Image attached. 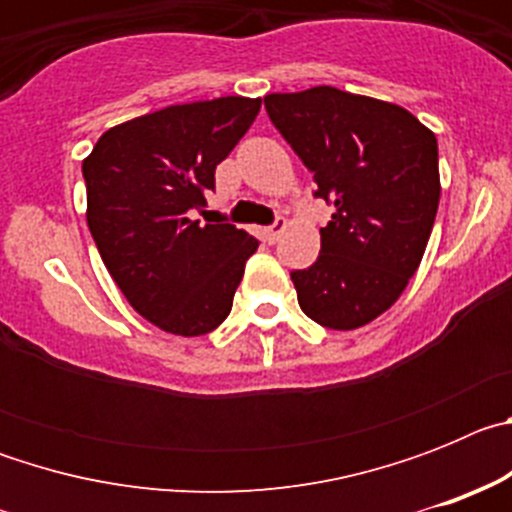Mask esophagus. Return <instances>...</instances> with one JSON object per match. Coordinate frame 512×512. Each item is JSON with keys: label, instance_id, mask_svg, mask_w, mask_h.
Returning <instances> with one entry per match:
<instances>
[{"label": "esophagus", "instance_id": "34e87169", "mask_svg": "<svg viewBox=\"0 0 512 512\" xmlns=\"http://www.w3.org/2000/svg\"><path fill=\"white\" fill-rule=\"evenodd\" d=\"M284 230H287V220H284V217H279L277 223H274V225H269V228L264 230L266 241H269V243H277L279 238H282V233H284Z\"/></svg>", "mask_w": 512, "mask_h": 512}]
</instances>
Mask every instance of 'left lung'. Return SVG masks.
I'll return each instance as SVG.
<instances>
[{"mask_svg": "<svg viewBox=\"0 0 512 512\" xmlns=\"http://www.w3.org/2000/svg\"><path fill=\"white\" fill-rule=\"evenodd\" d=\"M266 112L336 207L320 228V256L292 271L302 312L330 330H354L390 310L418 271L441 176L438 143L400 104L312 87L266 94Z\"/></svg>", "mask_w": 512, "mask_h": 512, "instance_id": "1", "label": "left lung"}]
</instances>
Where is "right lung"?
<instances>
[{"label":"right lung","instance_id":"right-lung-1","mask_svg":"<svg viewBox=\"0 0 512 512\" xmlns=\"http://www.w3.org/2000/svg\"><path fill=\"white\" fill-rule=\"evenodd\" d=\"M259 110L251 97L171 104L102 133L81 164L104 266L133 310L166 333L205 336L223 323L259 248L246 230L192 217Z\"/></svg>","mask_w":512,"mask_h":512}]
</instances>
